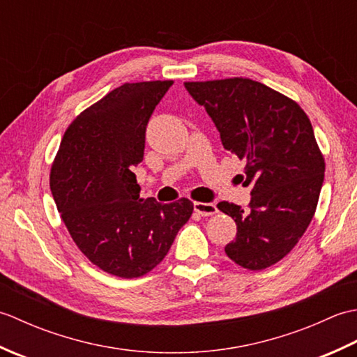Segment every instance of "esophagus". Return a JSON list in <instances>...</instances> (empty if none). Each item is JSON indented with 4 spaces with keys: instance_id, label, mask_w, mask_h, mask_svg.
<instances>
[{
    "instance_id": "34e87169",
    "label": "esophagus",
    "mask_w": 357,
    "mask_h": 357,
    "mask_svg": "<svg viewBox=\"0 0 357 357\" xmlns=\"http://www.w3.org/2000/svg\"><path fill=\"white\" fill-rule=\"evenodd\" d=\"M193 208H195L196 213L201 215V216H211L218 211L215 204H210V202H195Z\"/></svg>"
}]
</instances>
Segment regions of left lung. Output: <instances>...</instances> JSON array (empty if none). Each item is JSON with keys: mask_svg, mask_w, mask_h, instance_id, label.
Here are the masks:
<instances>
[{"mask_svg": "<svg viewBox=\"0 0 357 357\" xmlns=\"http://www.w3.org/2000/svg\"><path fill=\"white\" fill-rule=\"evenodd\" d=\"M184 84L213 119L224 149L247 162L241 181L252 187L248 208L218 204L238 225L225 253L242 268H268L298 244L319 201L325 161L312 123L291 98L250 78Z\"/></svg>", "mask_w": 357, "mask_h": 357, "instance_id": "obj_1", "label": "left lung"}]
</instances>
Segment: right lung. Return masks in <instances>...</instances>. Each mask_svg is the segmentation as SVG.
I'll return each instance as SVG.
<instances>
[{
	"label": "right lung",
	"instance_id": "obj_1",
	"mask_svg": "<svg viewBox=\"0 0 357 357\" xmlns=\"http://www.w3.org/2000/svg\"><path fill=\"white\" fill-rule=\"evenodd\" d=\"M172 79L112 90L75 118L50 169V190L64 225L87 259L133 279L161 262L193 213V202L139 198L132 172L142 161L146 127Z\"/></svg>",
	"mask_w": 357,
	"mask_h": 357
}]
</instances>
